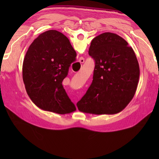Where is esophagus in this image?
Wrapping results in <instances>:
<instances>
[{"instance_id":"esophagus-1","label":"esophagus","mask_w":159,"mask_h":159,"mask_svg":"<svg viewBox=\"0 0 159 159\" xmlns=\"http://www.w3.org/2000/svg\"><path fill=\"white\" fill-rule=\"evenodd\" d=\"M79 62H80V64H83V63H84V61H85L84 58H83V57H80V58L79 59Z\"/></svg>"}]
</instances>
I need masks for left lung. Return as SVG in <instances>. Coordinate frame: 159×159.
<instances>
[{
    "label": "left lung",
    "mask_w": 159,
    "mask_h": 159,
    "mask_svg": "<svg viewBox=\"0 0 159 159\" xmlns=\"http://www.w3.org/2000/svg\"><path fill=\"white\" fill-rule=\"evenodd\" d=\"M88 53L95 62L93 80L77 102L78 109L95 115L121 111L133 98L139 82L134 50L122 37L106 32L94 38Z\"/></svg>",
    "instance_id": "8db88e82"
}]
</instances>
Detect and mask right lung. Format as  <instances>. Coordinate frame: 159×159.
I'll use <instances>...</instances> for the list:
<instances>
[{
    "instance_id": "obj_1",
    "label": "right lung",
    "mask_w": 159,
    "mask_h": 159,
    "mask_svg": "<svg viewBox=\"0 0 159 159\" xmlns=\"http://www.w3.org/2000/svg\"><path fill=\"white\" fill-rule=\"evenodd\" d=\"M76 57L69 40L56 30L41 34L30 45L24 59L22 78L26 93L39 108L59 114L76 111L61 84Z\"/></svg>"
}]
</instances>
